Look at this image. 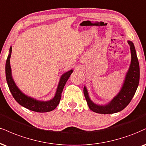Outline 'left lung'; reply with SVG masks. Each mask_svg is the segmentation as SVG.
Instances as JSON below:
<instances>
[{
    "label": "left lung",
    "mask_w": 146,
    "mask_h": 146,
    "mask_svg": "<svg viewBox=\"0 0 146 146\" xmlns=\"http://www.w3.org/2000/svg\"><path fill=\"white\" fill-rule=\"evenodd\" d=\"M131 54V61L129 70L126 72L123 84L120 92L108 103L99 105L94 103L89 96L86 87H84V94L89 108L98 113L110 114L122 111L129 104L134 96L139 82V64L135 45L131 41H128Z\"/></svg>",
    "instance_id": "left-lung-1"
}]
</instances>
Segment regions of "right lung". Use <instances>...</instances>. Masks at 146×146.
I'll use <instances>...</instances> for the list:
<instances>
[{
    "instance_id": "1",
    "label": "right lung",
    "mask_w": 146,
    "mask_h": 146,
    "mask_svg": "<svg viewBox=\"0 0 146 146\" xmlns=\"http://www.w3.org/2000/svg\"><path fill=\"white\" fill-rule=\"evenodd\" d=\"M11 52L12 47L11 46L9 49V54L7 56L6 64H5V74H6V80L9 88L15 101L24 108L33 111L44 113V112H48L54 110L59 104L63 88L68 79L69 78L70 75L73 72V70H70L61 75L55 95L52 99L46 101H39V100H36L26 95L20 90V88L15 84L12 77L11 68L10 65V58L11 56Z\"/></svg>"
}]
</instances>
